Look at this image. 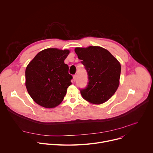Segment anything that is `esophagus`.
I'll list each match as a JSON object with an SVG mask.
<instances>
[{
	"mask_svg": "<svg viewBox=\"0 0 153 153\" xmlns=\"http://www.w3.org/2000/svg\"><path fill=\"white\" fill-rule=\"evenodd\" d=\"M76 78H77V75H76V74L74 75V76H73V80H74V81L76 80Z\"/></svg>",
	"mask_w": 153,
	"mask_h": 153,
	"instance_id": "esophagus-1",
	"label": "esophagus"
}]
</instances>
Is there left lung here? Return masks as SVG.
<instances>
[{
	"label": "left lung",
	"instance_id": "obj_1",
	"mask_svg": "<svg viewBox=\"0 0 153 153\" xmlns=\"http://www.w3.org/2000/svg\"><path fill=\"white\" fill-rule=\"evenodd\" d=\"M75 52L88 74L86 87L80 89L82 96L92 103L105 102L118 88L120 63L108 50L100 47L76 48Z\"/></svg>",
	"mask_w": 153,
	"mask_h": 153
}]
</instances>
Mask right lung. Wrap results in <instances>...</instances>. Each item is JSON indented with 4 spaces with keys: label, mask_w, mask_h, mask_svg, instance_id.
<instances>
[{
    "label": "right lung",
    "mask_w": 153,
    "mask_h": 153,
    "mask_svg": "<svg viewBox=\"0 0 153 153\" xmlns=\"http://www.w3.org/2000/svg\"><path fill=\"white\" fill-rule=\"evenodd\" d=\"M68 50L47 48L39 52L25 70V85L33 100L39 105L52 108L59 105L71 84L73 76L64 63Z\"/></svg>",
    "instance_id": "add662e5"
}]
</instances>
